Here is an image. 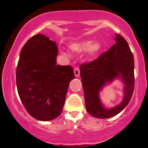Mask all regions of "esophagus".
Returning a JSON list of instances; mask_svg holds the SVG:
<instances>
[{"label": "esophagus", "instance_id": "obj_1", "mask_svg": "<svg viewBox=\"0 0 148 148\" xmlns=\"http://www.w3.org/2000/svg\"><path fill=\"white\" fill-rule=\"evenodd\" d=\"M74 73H75V77H78L79 75L80 74V70L79 69V68H75L74 69Z\"/></svg>", "mask_w": 148, "mask_h": 148}]
</instances>
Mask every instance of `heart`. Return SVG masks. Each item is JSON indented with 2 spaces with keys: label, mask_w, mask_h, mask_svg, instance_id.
Instances as JSON below:
<instances>
[{
  "label": "heart",
  "mask_w": 148,
  "mask_h": 148,
  "mask_svg": "<svg viewBox=\"0 0 148 148\" xmlns=\"http://www.w3.org/2000/svg\"><path fill=\"white\" fill-rule=\"evenodd\" d=\"M93 43L92 40H84L79 43L71 44L70 46V48L72 51L80 52L89 49V52L92 55H95V54L99 52L101 50L102 46L99 42H94Z\"/></svg>",
  "instance_id": "heart-1"
}]
</instances>
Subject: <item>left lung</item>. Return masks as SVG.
I'll list each match as a JSON object with an SVG mask.
<instances>
[{
	"instance_id": "obj_1",
	"label": "left lung",
	"mask_w": 148,
	"mask_h": 148,
	"mask_svg": "<svg viewBox=\"0 0 148 148\" xmlns=\"http://www.w3.org/2000/svg\"><path fill=\"white\" fill-rule=\"evenodd\" d=\"M114 45L97 59L80 65V76L84 92L86 110L98 119H108L121 112L130 102L134 91V59L128 43L115 34ZM120 78L125 85L124 98L112 109L104 108L99 92L105 84Z\"/></svg>"
}]
</instances>
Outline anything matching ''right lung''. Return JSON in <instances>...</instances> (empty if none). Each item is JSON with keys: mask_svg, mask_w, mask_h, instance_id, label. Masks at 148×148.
<instances>
[{"mask_svg": "<svg viewBox=\"0 0 148 148\" xmlns=\"http://www.w3.org/2000/svg\"><path fill=\"white\" fill-rule=\"evenodd\" d=\"M55 42L38 34L23 46L16 70L19 98L27 112L39 121L56 119L62 112L73 67L56 64Z\"/></svg>", "mask_w": 148, "mask_h": 148, "instance_id": "obj_1", "label": "right lung"}]
</instances>
